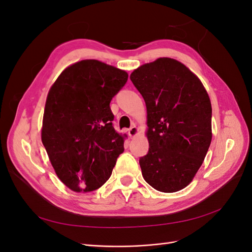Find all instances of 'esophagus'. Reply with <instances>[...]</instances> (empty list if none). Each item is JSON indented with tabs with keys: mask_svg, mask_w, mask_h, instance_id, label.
<instances>
[{
	"mask_svg": "<svg viewBox=\"0 0 252 252\" xmlns=\"http://www.w3.org/2000/svg\"><path fill=\"white\" fill-rule=\"evenodd\" d=\"M138 131H139V129L136 128V126H132V127H130L128 129V135L130 136V138H133V136H135L136 134H138Z\"/></svg>",
	"mask_w": 252,
	"mask_h": 252,
	"instance_id": "obj_1",
	"label": "esophagus"
}]
</instances>
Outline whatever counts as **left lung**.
Wrapping results in <instances>:
<instances>
[{
  "instance_id": "obj_1",
  "label": "left lung",
  "mask_w": 252,
  "mask_h": 252,
  "mask_svg": "<svg viewBox=\"0 0 252 252\" xmlns=\"http://www.w3.org/2000/svg\"><path fill=\"white\" fill-rule=\"evenodd\" d=\"M147 108L149 150L140 158L143 178L162 192L185 188L211 143V103L203 84L169 58L142 65L130 74Z\"/></svg>"
}]
</instances>
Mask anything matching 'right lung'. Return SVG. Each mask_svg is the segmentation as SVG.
Here are the masks:
<instances>
[{"mask_svg": "<svg viewBox=\"0 0 252 252\" xmlns=\"http://www.w3.org/2000/svg\"><path fill=\"white\" fill-rule=\"evenodd\" d=\"M126 71L83 60L60 74L45 105L42 142L59 179L73 191H94L107 181L124 151L126 134L113 128L112 97Z\"/></svg>", "mask_w": 252, "mask_h": 252, "instance_id": "obj_1", "label": "right lung"}]
</instances>
